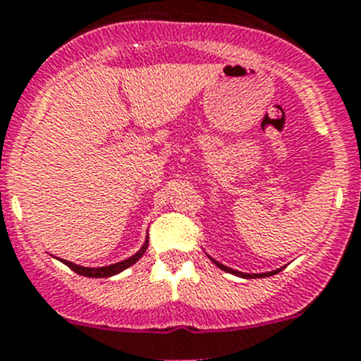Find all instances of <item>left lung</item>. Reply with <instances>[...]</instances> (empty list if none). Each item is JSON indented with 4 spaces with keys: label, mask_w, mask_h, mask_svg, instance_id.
<instances>
[{
    "label": "left lung",
    "mask_w": 361,
    "mask_h": 361,
    "mask_svg": "<svg viewBox=\"0 0 361 361\" xmlns=\"http://www.w3.org/2000/svg\"><path fill=\"white\" fill-rule=\"evenodd\" d=\"M209 257V255H208ZM209 261H213L215 262L216 266H219L220 269H224V271H227V274H233V275H238V277H243V279H261V277H271V275H275V274H279V271H281L282 268H279V269H274V271H266V274H243V271H236V269H233V268H229V266H224V264H220L219 261H215V259L213 257H209Z\"/></svg>",
    "instance_id": "obj_1"
}]
</instances>
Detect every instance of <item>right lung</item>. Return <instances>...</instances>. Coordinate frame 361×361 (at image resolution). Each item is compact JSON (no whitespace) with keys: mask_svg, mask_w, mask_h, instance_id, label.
I'll use <instances>...</instances> for the list:
<instances>
[{"mask_svg":"<svg viewBox=\"0 0 361 361\" xmlns=\"http://www.w3.org/2000/svg\"><path fill=\"white\" fill-rule=\"evenodd\" d=\"M146 248H148V240H146L145 245H142V247L139 248V252H135L134 255H130V257L125 259V261H120V262H116V264H109V266H99V268H87V266L73 264V262L65 261V259H61V262H63V264L68 266L70 269H73L75 274L84 275V277L106 279V277H113V275L121 274L123 269L130 268L132 264H135V262H137L139 259L142 257V254H145V252H146Z\"/></svg>","mask_w":361,"mask_h":361,"instance_id":"1","label":"right lung"}]
</instances>
